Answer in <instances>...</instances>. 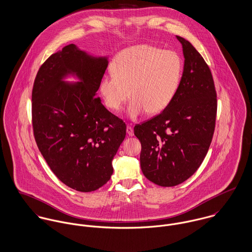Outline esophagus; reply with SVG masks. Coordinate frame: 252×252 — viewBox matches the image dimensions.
<instances>
[{
	"instance_id": "obj_1",
	"label": "esophagus",
	"mask_w": 252,
	"mask_h": 252,
	"mask_svg": "<svg viewBox=\"0 0 252 252\" xmlns=\"http://www.w3.org/2000/svg\"><path fill=\"white\" fill-rule=\"evenodd\" d=\"M126 132H127V134H128L129 136H133V135H134V133H133V128H132L130 126H126Z\"/></svg>"
}]
</instances>
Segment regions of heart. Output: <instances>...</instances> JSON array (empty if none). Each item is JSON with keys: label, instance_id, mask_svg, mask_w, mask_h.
<instances>
[{"label": "heart", "instance_id": "b5f03b06", "mask_svg": "<svg viewBox=\"0 0 252 252\" xmlns=\"http://www.w3.org/2000/svg\"><path fill=\"white\" fill-rule=\"evenodd\" d=\"M112 71L99 82L104 105L118 112L130 94L127 113L136 119L146 111L156 115L167 108L181 83L183 63L173 51L137 44L116 55Z\"/></svg>", "mask_w": 252, "mask_h": 252}]
</instances>
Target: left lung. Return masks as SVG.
Returning a JSON list of instances; mask_svg holds the SVG:
<instances>
[{
    "mask_svg": "<svg viewBox=\"0 0 252 252\" xmlns=\"http://www.w3.org/2000/svg\"><path fill=\"white\" fill-rule=\"evenodd\" d=\"M176 37L185 57L177 94L162 112L134 126L141 170L160 187L180 185L195 173L213 139L218 109L210 67L189 40Z\"/></svg>",
    "mask_w": 252,
    "mask_h": 252,
    "instance_id": "8db88e82",
    "label": "left lung"
}]
</instances>
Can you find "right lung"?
I'll use <instances>...</instances> for the list:
<instances>
[{"mask_svg": "<svg viewBox=\"0 0 252 252\" xmlns=\"http://www.w3.org/2000/svg\"><path fill=\"white\" fill-rule=\"evenodd\" d=\"M107 58L64 46L39 67L32 92L33 135L57 178L81 192L96 190L113 174V158L126 126L95 97ZM68 74L82 81L67 84Z\"/></svg>", "mask_w": 252, "mask_h": 252, "instance_id": "right-lung-1", "label": "right lung"}]
</instances>
